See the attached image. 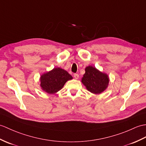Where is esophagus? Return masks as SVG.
<instances>
[{"label":"esophagus","instance_id":"obj_1","mask_svg":"<svg viewBox=\"0 0 146 146\" xmlns=\"http://www.w3.org/2000/svg\"><path fill=\"white\" fill-rule=\"evenodd\" d=\"M74 78L76 80H78L79 78V74H74Z\"/></svg>","mask_w":146,"mask_h":146}]
</instances>
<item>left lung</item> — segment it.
Listing matches in <instances>:
<instances>
[{"label": "left lung", "instance_id": "left-lung-1", "mask_svg": "<svg viewBox=\"0 0 146 146\" xmlns=\"http://www.w3.org/2000/svg\"><path fill=\"white\" fill-rule=\"evenodd\" d=\"M110 82L108 74L101 72L95 67L88 66L85 68V73L81 78V83L90 92L95 94H101L106 90Z\"/></svg>", "mask_w": 146, "mask_h": 146}]
</instances>
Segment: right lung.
I'll return each instance as SVG.
<instances>
[{
    "label": "right lung",
    "mask_w": 146,
    "mask_h": 146,
    "mask_svg": "<svg viewBox=\"0 0 146 146\" xmlns=\"http://www.w3.org/2000/svg\"><path fill=\"white\" fill-rule=\"evenodd\" d=\"M72 79V76L66 70L61 68H54L40 76V87L47 93L55 94L62 89L66 81Z\"/></svg>",
    "instance_id": "right-lung-1"
}]
</instances>
